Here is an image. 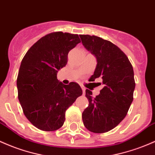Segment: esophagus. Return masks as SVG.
Segmentation results:
<instances>
[{
    "label": "esophagus",
    "instance_id": "1",
    "mask_svg": "<svg viewBox=\"0 0 155 155\" xmlns=\"http://www.w3.org/2000/svg\"><path fill=\"white\" fill-rule=\"evenodd\" d=\"M81 89H82V91H83V93H85V87H84L81 86Z\"/></svg>",
    "mask_w": 155,
    "mask_h": 155
}]
</instances>
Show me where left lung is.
Segmentation results:
<instances>
[{
  "label": "left lung",
  "mask_w": 155,
  "mask_h": 155,
  "mask_svg": "<svg viewBox=\"0 0 155 155\" xmlns=\"http://www.w3.org/2000/svg\"><path fill=\"white\" fill-rule=\"evenodd\" d=\"M79 37L82 45L97 60L91 79L101 77L104 84L96 97L91 91H85L89 105L82 113L83 123L91 132L104 133L120 123L133 101V68L127 55L111 42L93 35Z\"/></svg>",
  "instance_id": "obj_1"
}]
</instances>
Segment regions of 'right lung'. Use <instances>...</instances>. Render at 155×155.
Instances as JSON below:
<instances>
[{"instance_id":"obj_1","label":"right lung","mask_w":155,"mask_h":155,"mask_svg":"<svg viewBox=\"0 0 155 155\" xmlns=\"http://www.w3.org/2000/svg\"><path fill=\"white\" fill-rule=\"evenodd\" d=\"M80 42L78 35L48 34L34 44L22 60L17 79L18 99L25 117L40 130L62 127L67 109L82 95L77 83L64 84L57 77L67 64L68 52Z\"/></svg>"}]
</instances>
